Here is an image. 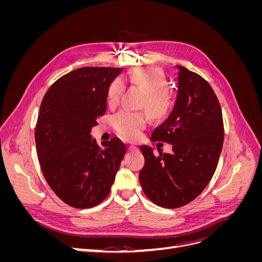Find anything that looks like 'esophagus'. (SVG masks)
<instances>
[{
  "label": "esophagus",
  "mask_w": 262,
  "mask_h": 262,
  "mask_svg": "<svg viewBox=\"0 0 262 262\" xmlns=\"http://www.w3.org/2000/svg\"><path fill=\"white\" fill-rule=\"evenodd\" d=\"M136 149H138V147H137L136 145H129V146H128V150H129V152H133V150H136Z\"/></svg>",
  "instance_id": "esophagus-1"
}]
</instances>
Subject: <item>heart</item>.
Returning a JSON list of instances; mask_svg holds the SVG:
<instances>
[{
	"label": "heart",
	"instance_id": "b5f03b06",
	"mask_svg": "<svg viewBox=\"0 0 262 262\" xmlns=\"http://www.w3.org/2000/svg\"><path fill=\"white\" fill-rule=\"evenodd\" d=\"M124 84L137 86L144 92L143 106L150 117L162 119L167 116L173 107V96L168 92V83L160 70L154 68H140L117 77L109 85L107 102L113 106L120 100ZM148 116L144 112H131L128 109L119 110L112 118V125L118 136L126 141H136L145 128Z\"/></svg>",
	"mask_w": 262,
	"mask_h": 262
}]
</instances>
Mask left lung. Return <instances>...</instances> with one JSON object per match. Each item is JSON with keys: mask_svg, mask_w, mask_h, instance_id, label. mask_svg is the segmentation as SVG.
I'll return each instance as SVG.
<instances>
[{"mask_svg": "<svg viewBox=\"0 0 262 262\" xmlns=\"http://www.w3.org/2000/svg\"><path fill=\"white\" fill-rule=\"evenodd\" d=\"M176 67L175 106L150 137V141L171 144L172 152L157 147L155 154L153 147L140 146L145 160L139 175L142 189L153 203L167 209L184 207L203 191L216 169L224 141L223 117L212 87L199 74Z\"/></svg>", "mask_w": 262, "mask_h": 262, "instance_id": "1", "label": "left lung"}]
</instances>
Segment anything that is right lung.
<instances>
[{"instance_id": "right-lung-1", "label": "right lung", "mask_w": 262, "mask_h": 262, "mask_svg": "<svg viewBox=\"0 0 262 262\" xmlns=\"http://www.w3.org/2000/svg\"><path fill=\"white\" fill-rule=\"evenodd\" d=\"M120 68H81L55 81L39 110L35 140L41 171L53 192L77 209H90L109 194L125 154L113 138L100 147L91 136L106 113L109 85Z\"/></svg>"}]
</instances>
